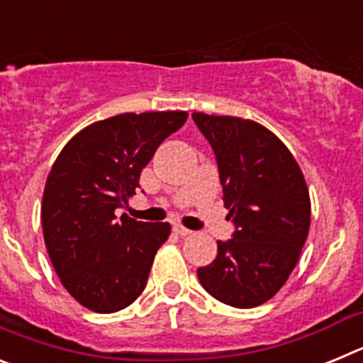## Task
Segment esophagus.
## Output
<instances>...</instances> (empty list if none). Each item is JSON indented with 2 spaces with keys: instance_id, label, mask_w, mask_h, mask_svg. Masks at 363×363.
<instances>
[{
  "instance_id": "esophagus-1",
  "label": "esophagus",
  "mask_w": 363,
  "mask_h": 363,
  "mask_svg": "<svg viewBox=\"0 0 363 363\" xmlns=\"http://www.w3.org/2000/svg\"><path fill=\"white\" fill-rule=\"evenodd\" d=\"M172 230H174L178 236H189V234H192V230H189L187 227H184V225H179V223H176V225L172 227Z\"/></svg>"
}]
</instances>
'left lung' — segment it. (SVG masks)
<instances>
[{
    "label": "left lung",
    "mask_w": 363,
    "mask_h": 363,
    "mask_svg": "<svg viewBox=\"0 0 363 363\" xmlns=\"http://www.w3.org/2000/svg\"><path fill=\"white\" fill-rule=\"evenodd\" d=\"M216 156L233 238L198 269L211 296L238 309L271 300L293 272L311 225L309 189L291 150L264 125L192 112Z\"/></svg>",
    "instance_id": "left-lung-1"
}]
</instances>
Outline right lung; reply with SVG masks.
Returning a JSON list of instances; mask_svg holds the SVG:
<instances>
[{
    "label": "right lung",
    "mask_w": 363,
    "mask_h": 363,
    "mask_svg": "<svg viewBox=\"0 0 363 363\" xmlns=\"http://www.w3.org/2000/svg\"><path fill=\"white\" fill-rule=\"evenodd\" d=\"M185 120V111L118 114L79 130L54 162L41 201L45 245L63 287L86 309L116 313L145 289L171 225L118 220L114 211Z\"/></svg>",
    "instance_id": "obj_1"
}]
</instances>
